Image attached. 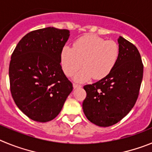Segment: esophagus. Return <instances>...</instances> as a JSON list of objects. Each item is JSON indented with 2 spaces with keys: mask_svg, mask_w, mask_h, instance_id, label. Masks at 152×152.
Listing matches in <instances>:
<instances>
[{
  "mask_svg": "<svg viewBox=\"0 0 152 152\" xmlns=\"http://www.w3.org/2000/svg\"><path fill=\"white\" fill-rule=\"evenodd\" d=\"M81 86L78 84H76V83H74L73 84V88H80Z\"/></svg>",
  "mask_w": 152,
  "mask_h": 152,
  "instance_id": "1",
  "label": "esophagus"
}]
</instances>
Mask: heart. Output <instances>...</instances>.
I'll return each instance as SVG.
<instances>
[{
    "instance_id": "1",
    "label": "heart",
    "mask_w": 152,
    "mask_h": 152,
    "mask_svg": "<svg viewBox=\"0 0 152 152\" xmlns=\"http://www.w3.org/2000/svg\"><path fill=\"white\" fill-rule=\"evenodd\" d=\"M119 55V48L116 42L89 34L76 40L73 48H63L61 64L67 76L73 75L83 64L84 68L75 76L78 81H86L92 77L100 80L112 72Z\"/></svg>"
}]
</instances>
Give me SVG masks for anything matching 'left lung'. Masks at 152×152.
Listing matches in <instances>:
<instances>
[{"mask_svg":"<svg viewBox=\"0 0 152 152\" xmlns=\"http://www.w3.org/2000/svg\"><path fill=\"white\" fill-rule=\"evenodd\" d=\"M117 62L107 77L84 87L87 96L82 104L86 117L94 124L108 127L130 112L139 96L143 64L136 47L122 36L118 39Z\"/></svg>","mask_w":152,"mask_h":152,"instance_id":"8db88e82","label":"left lung"}]
</instances>
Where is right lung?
Instances as JSON below:
<instances>
[{
  "label": "right lung",
  "mask_w": 152,
  "mask_h": 152,
  "mask_svg": "<svg viewBox=\"0 0 152 152\" xmlns=\"http://www.w3.org/2000/svg\"><path fill=\"white\" fill-rule=\"evenodd\" d=\"M69 36L68 29L55 27L32 31L21 39L12 54V96L18 108L34 121L55 119L73 90L60 64Z\"/></svg>",
  "instance_id": "add662e5"
}]
</instances>
